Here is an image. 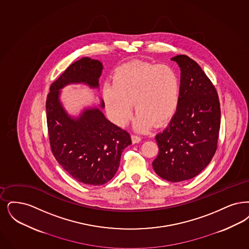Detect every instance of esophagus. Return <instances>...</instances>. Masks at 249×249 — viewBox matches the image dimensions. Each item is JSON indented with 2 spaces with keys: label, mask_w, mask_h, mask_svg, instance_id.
<instances>
[{
  "label": "esophagus",
  "mask_w": 249,
  "mask_h": 249,
  "mask_svg": "<svg viewBox=\"0 0 249 249\" xmlns=\"http://www.w3.org/2000/svg\"><path fill=\"white\" fill-rule=\"evenodd\" d=\"M131 140H132L133 143H138L141 142V138L137 135H131Z\"/></svg>",
  "instance_id": "obj_1"
}]
</instances>
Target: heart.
I'll return each instance as SVG.
<instances>
[{"label":"heart","mask_w":249,"mask_h":249,"mask_svg":"<svg viewBox=\"0 0 249 249\" xmlns=\"http://www.w3.org/2000/svg\"><path fill=\"white\" fill-rule=\"evenodd\" d=\"M179 91V77L172 66L131 61L115 70L112 85L105 84L102 93L107 115L116 125L128 123L132 103L137 112L133 127L144 131L153 124L163 125L173 116Z\"/></svg>","instance_id":"1"}]
</instances>
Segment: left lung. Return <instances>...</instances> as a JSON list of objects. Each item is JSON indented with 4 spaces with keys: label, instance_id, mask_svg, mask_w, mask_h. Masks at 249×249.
<instances>
[{
    "label": "left lung",
    "instance_id": "1",
    "mask_svg": "<svg viewBox=\"0 0 249 249\" xmlns=\"http://www.w3.org/2000/svg\"><path fill=\"white\" fill-rule=\"evenodd\" d=\"M180 69L179 100L169 125L157 134L159 156L153 169L162 179L178 182L198 175L217 149L220 107L217 90L189 56L172 57Z\"/></svg>",
    "mask_w": 249,
    "mask_h": 249
}]
</instances>
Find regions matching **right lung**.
Here are the masks:
<instances>
[{
    "label": "right lung",
    "instance_id": "add662e5",
    "mask_svg": "<svg viewBox=\"0 0 249 249\" xmlns=\"http://www.w3.org/2000/svg\"><path fill=\"white\" fill-rule=\"evenodd\" d=\"M104 69L99 60L83 57L71 64L52 83L46 100L47 125L52 152L62 168L75 179L88 185L107 183L117 173L123 150L131 144L129 132L107 120L104 100L73 116L61 101L62 89L84 84L99 89Z\"/></svg>",
    "mask_w": 249,
    "mask_h": 249
}]
</instances>
